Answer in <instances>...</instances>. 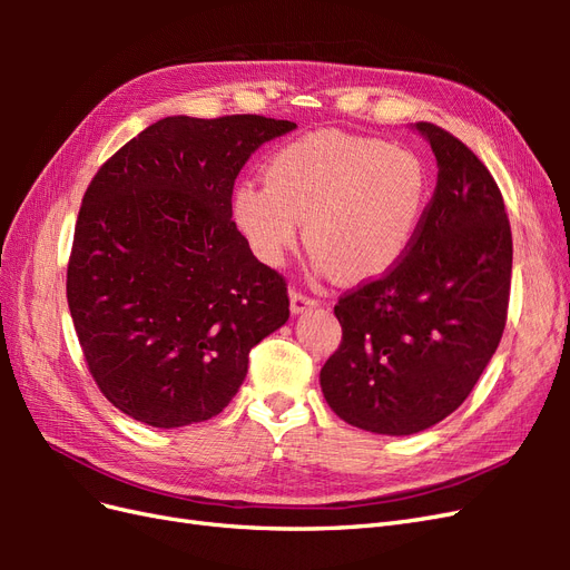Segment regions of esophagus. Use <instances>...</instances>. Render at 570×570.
Segmentation results:
<instances>
[{
	"instance_id": "obj_1",
	"label": "esophagus",
	"mask_w": 570,
	"mask_h": 570,
	"mask_svg": "<svg viewBox=\"0 0 570 570\" xmlns=\"http://www.w3.org/2000/svg\"><path fill=\"white\" fill-rule=\"evenodd\" d=\"M314 306H318V299L304 295V292H299V289H292L289 292L292 314H304V312H308V308H314Z\"/></svg>"
}]
</instances>
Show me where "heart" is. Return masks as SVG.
Listing matches in <instances>:
<instances>
[{"label": "heart", "mask_w": 570, "mask_h": 570, "mask_svg": "<svg viewBox=\"0 0 570 570\" xmlns=\"http://www.w3.org/2000/svg\"><path fill=\"white\" fill-rule=\"evenodd\" d=\"M430 197V170L413 149L321 130L275 151L266 183H239L233 218L266 266L287 262L308 220L318 273L373 281L416 245Z\"/></svg>", "instance_id": "b5f03b06"}]
</instances>
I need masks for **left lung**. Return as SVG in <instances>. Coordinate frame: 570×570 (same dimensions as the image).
<instances>
[{
	"label": "left lung",
	"instance_id": "obj_1",
	"mask_svg": "<svg viewBox=\"0 0 570 570\" xmlns=\"http://www.w3.org/2000/svg\"><path fill=\"white\" fill-rule=\"evenodd\" d=\"M438 159L425 226L404 262L335 304L342 342L321 368L327 406L377 435L456 411L507 325L511 226L490 170L459 137L416 124Z\"/></svg>",
	"mask_w": 570,
	"mask_h": 570
}]
</instances>
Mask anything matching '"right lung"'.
Returning <instances> with one entry per match:
<instances>
[{
    "instance_id": "1",
    "label": "right lung",
    "mask_w": 570,
    "mask_h": 570,
    "mask_svg": "<svg viewBox=\"0 0 570 570\" xmlns=\"http://www.w3.org/2000/svg\"><path fill=\"white\" fill-rule=\"evenodd\" d=\"M297 126L254 114L168 116L97 170L66 297L97 387L151 428L209 421L249 352L289 318L287 283L233 220L239 168Z\"/></svg>"
}]
</instances>
